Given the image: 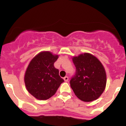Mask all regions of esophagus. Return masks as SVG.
<instances>
[{
    "instance_id": "esophagus-1",
    "label": "esophagus",
    "mask_w": 126,
    "mask_h": 126,
    "mask_svg": "<svg viewBox=\"0 0 126 126\" xmlns=\"http://www.w3.org/2000/svg\"><path fill=\"white\" fill-rule=\"evenodd\" d=\"M63 79H64V82H68V79H69V78H68V77H67V76H65V77H64Z\"/></svg>"
}]
</instances>
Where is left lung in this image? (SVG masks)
I'll list each match as a JSON object with an SVG mask.
<instances>
[{
  "instance_id": "1",
  "label": "left lung",
  "mask_w": 126,
  "mask_h": 126,
  "mask_svg": "<svg viewBox=\"0 0 126 126\" xmlns=\"http://www.w3.org/2000/svg\"><path fill=\"white\" fill-rule=\"evenodd\" d=\"M72 61L76 72L69 83L76 96L85 102L97 99L106 85V73L102 63L88 53L73 57Z\"/></svg>"
}]
</instances>
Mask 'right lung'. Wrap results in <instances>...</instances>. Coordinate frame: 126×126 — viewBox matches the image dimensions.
Instances as JSON below:
<instances>
[{"label": "right lung", "mask_w": 126, "mask_h": 126, "mask_svg": "<svg viewBox=\"0 0 126 126\" xmlns=\"http://www.w3.org/2000/svg\"><path fill=\"white\" fill-rule=\"evenodd\" d=\"M58 55L43 52L35 56L25 72V87L28 91L39 100H46L55 94L64 80L54 67Z\"/></svg>", "instance_id": "obj_1"}]
</instances>
